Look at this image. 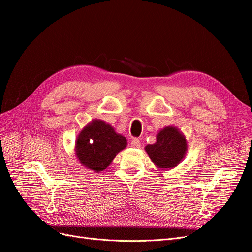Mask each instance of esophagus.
<instances>
[{
  "label": "esophagus",
  "mask_w": 252,
  "mask_h": 252,
  "mask_svg": "<svg viewBox=\"0 0 252 252\" xmlns=\"http://www.w3.org/2000/svg\"><path fill=\"white\" fill-rule=\"evenodd\" d=\"M130 144H131V147H133V148H139V147L141 146V142H140V140H139V139H136V138L132 139V140H131V142H130Z\"/></svg>",
  "instance_id": "obj_1"
}]
</instances>
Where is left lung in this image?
I'll return each instance as SVG.
<instances>
[{"label":"left lung","instance_id":"8db88e82","mask_svg":"<svg viewBox=\"0 0 252 252\" xmlns=\"http://www.w3.org/2000/svg\"><path fill=\"white\" fill-rule=\"evenodd\" d=\"M152 163L159 168H172L184 158L186 140L177 128L166 127L157 135V142L145 147Z\"/></svg>","mask_w":252,"mask_h":252}]
</instances>
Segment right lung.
<instances>
[{
    "label": "right lung",
    "mask_w": 252,
    "mask_h": 252,
    "mask_svg": "<svg viewBox=\"0 0 252 252\" xmlns=\"http://www.w3.org/2000/svg\"><path fill=\"white\" fill-rule=\"evenodd\" d=\"M75 151L81 164L94 171L107 168L114 157L123 150L127 141L101 120L87 125L75 142Z\"/></svg>",
    "instance_id": "1"
}]
</instances>
